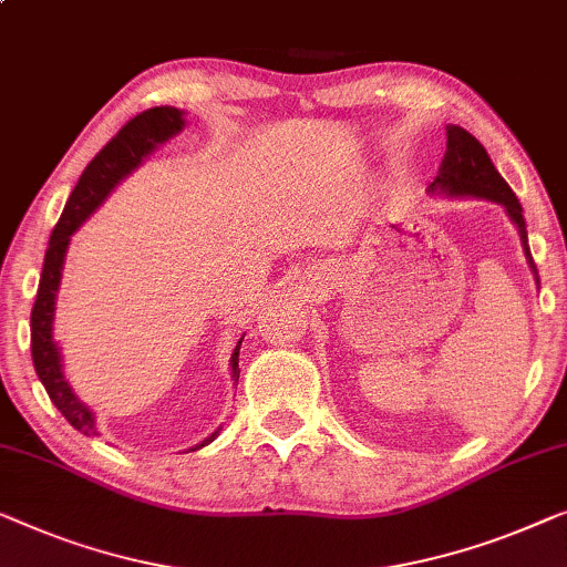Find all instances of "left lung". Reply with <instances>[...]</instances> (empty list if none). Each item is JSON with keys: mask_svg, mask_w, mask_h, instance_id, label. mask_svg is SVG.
<instances>
[{"mask_svg": "<svg viewBox=\"0 0 567 567\" xmlns=\"http://www.w3.org/2000/svg\"><path fill=\"white\" fill-rule=\"evenodd\" d=\"M430 192L447 194V196H475V199H488V202L502 204L506 215L512 217V223L516 225V229H519L524 256H527V264L537 276V266L529 252L527 223H524L522 204L512 192V186L504 182L494 163H491L486 147L475 141L467 130L457 125L447 127L445 161H442L437 178L430 184Z\"/></svg>", "mask_w": 567, "mask_h": 567, "instance_id": "1", "label": "left lung"}]
</instances>
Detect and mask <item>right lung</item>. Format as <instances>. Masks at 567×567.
Here are the masks:
<instances>
[{
    "label": "right lung",
    "mask_w": 567,
    "mask_h": 567,
    "mask_svg": "<svg viewBox=\"0 0 567 567\" xmlns=\"http://www.w3.org/2000/svg\"><path fill=\"white\" fill-rule=\"evenodd\" d=\"M184 125H186L184 112L176 110V106H153V110H145L137 114V117L130 120L127 125L122 127L120 133L114 135L112 141L94 155V161L84 168L79 184L73 186L69 202H65L63 215L51 235V243H48L43 274H40V284H38V297H35V303H32V315H30L32 365H35L38 379L45 385L48 396H51L55 409H59L65 420H69L73 430L86 434V437H96V434H100L94 422V412L76 396V393H73L69 381H65L59 342L53 340L55 297H59L65 250H69L71 235L76 233L81 223H84V219L106 199V196H110L112 188L117 186L122 178L133 174V171L143 163V158H147L155 147L166 143L168 137H174L176 133H182ZM240 344H243V338L237 340L233 358H229V365H233V381L240 379V368H237V360H240ZM217 434L219 430L212 432L202 445H196L192 450L209 445Z\"/></svg>",
    "instance_id": "right-lung-1"
}]
</instances>
